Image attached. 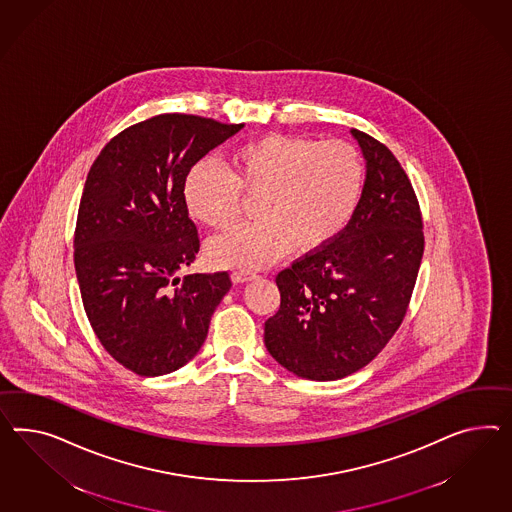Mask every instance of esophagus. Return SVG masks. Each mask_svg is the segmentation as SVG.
I'll list each match as a JSON object with an SVG mask.
<instances>
[{"label": "esophagus", "mask_w": 512, "mask_h": 512, "mask_svg": "<svg viewBox=\"0 0 512 512\" xmlns=\"http://www.w3.org/2000/svg\"><path fill=\"white\" fill-rule=\"evenodd\" d=\"M233 281L235 283H246V281H251V279H255L257 274H253V272H244V270H236L233 272Z\"/></svg>", "instance_id": "obj_1"}]
</instances>
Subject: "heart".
<instances>
[{"mask_svg":"<svg viewBox=\"0 0 512 512\" xmlns=\"http://www.w3.org/2000/svg\"><path fill=\"white\" fill-rule=\"evenodd\" d=\"M363 184V158L352 143L268 134L238 147L229 171L197 162L184 180V205L195 221L225 231L242 212V195L257 197V221L207 248L218 268L257 270L291 244L300 253L326 248L352 220Z\"/></svg>","mask_w":512,"mask_h":512,"instance_id":"b5f03b06","label":"heart"}]
</instances>
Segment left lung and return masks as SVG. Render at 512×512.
Returning <instances> with one entry per match:
<instances>
[{
	"label": "left lung",
	"mask_w": 512,
	"mask_h": 512,
	"mask_svg": "<svg viewBox=\"0 0 512 512\" xmlns=\"http://www.w3.org/2000/svg\"><path fill=\"white\" fill-rule=\"evenodd\" d=\"M367 179L345 231L281 270V304L264 322V345L287 371L339 380L382 352L402 324L425 249L412 182L393 152L352 128Z\"/></svg>",
	"instance_id": "8db88e82"
}]
</instances>
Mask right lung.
Returning a JSON list of instances; mask_svg holds the SVG:
<instances>
[{
    "mask_svg": "<svg viewBox=\"0 0 512 512\" xmlns=\"http://www.w3.org/2000/svg\"><path fill=\"white\" fill-rule=\"evenodd\" d=\"M240 128L162 113L111 138L87 173L74 231L83 309L111 358L139 376L192 360L233 285L229 272H177L201 246L184 205L186 175Z\"/></svg>",
    "mask_w": 512,
    "mask_h": 512,
    "instance_id": "1",
    "label": "right lung"
}]
</instances>
